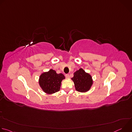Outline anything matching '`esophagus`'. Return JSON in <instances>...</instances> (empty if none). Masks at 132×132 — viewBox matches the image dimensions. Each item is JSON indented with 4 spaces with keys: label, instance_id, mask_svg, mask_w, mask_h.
I'll return each mask as SVG.
<instances>
[{
    "label": "esophagus",
    "instance_id": "1",
    "mask_svg": "<svg viewBox=\"0 0 132 132\" xmlns=\"http://www.w3.org/2000/svg\"><path fill=\"white\" fill-rule=\"evenodd\" d=\"M65 76H66V77L67 78H70V75H69V74H66Z\"/></svg>",
    "mask_w": 132,
    "mask_h": 132
}]
</instances>
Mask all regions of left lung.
Listing matches in <instances>:
<instances>
[{
    "instance_id": "1",
    "label": "left lung",
    "mask_w": 132,
    "mask_h": 132,
    "mask_svg": "<svg viewBox=\"0 0 132 132\" xmlns=\"http://www.w3.org/2000/svg\"><path fill=\"white\" fill-rule=\"evenodd\" d=\"M76 90L78 92H86L89 91L93 84L91 75L80 68L73 73V77L71 78Z\"/></svg>"
}]
</instances>
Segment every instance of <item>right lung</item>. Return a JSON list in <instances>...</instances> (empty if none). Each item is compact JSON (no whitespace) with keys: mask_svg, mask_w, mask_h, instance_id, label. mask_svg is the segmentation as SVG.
Returning <instances> with one entry per match:
<instances>
[{"mask_svg":"<svg viewBox=\"0 0 132 132\" xmlns=\"http://www.w3.org/2000/svg\"><path fill=\"white\" fill-rule=\"evenodd\" d=\"M65 78L63 73L58 74L56 71L51 69L40 75L39 83L43 91L50 95L60 90L62 81Z\"/></svg>","mask_w":132,"mask_h":132,"instance_id":"add662e5","label":"right lung"}]
</instances>
